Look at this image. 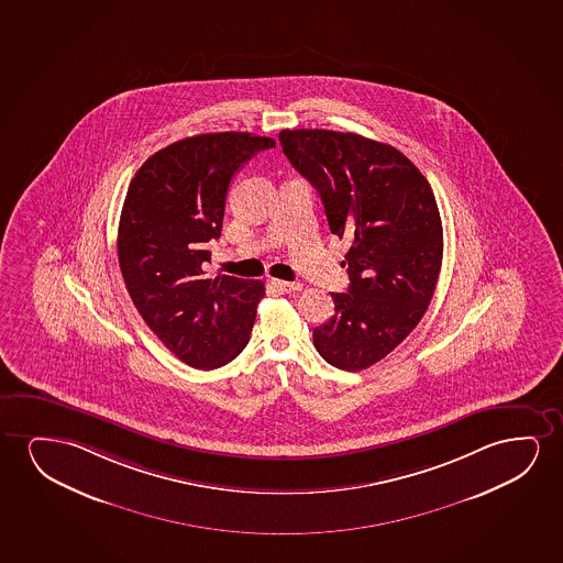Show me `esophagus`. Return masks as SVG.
Masks as SVG:
<instances>
[{"label": "esophagus", "instance_id": "34e87169", "mask_svg": "<svg viewBox=\"0 0 563 563\" xmlns=\"http://www.w3.org/2000/svg\"><path fill=\"white\" fill-rule=\"evenodd\" d=\"M271 285L278 288L280 292H298V290H301V286H303L300 283H286V280H277V278H273Z\"/></svg>", "mask_w": 563, "mask_h": 563}]
</instances>
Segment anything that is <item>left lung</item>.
I'll use <instances>...</instances> for the list:
<instances>
[{"label": "left lung", "mask_w": 563, "mask_h": 563, "mask_svg": "<svg viewBox=\"0 0 563 563\" xmlns=\"http://www.w3.org/2000/svg\"><path fill=\"white\" fill-rule=\"evenodd\" d=\"M288 162L323 201L332 234L347 236V292L313 331L324 362L362 371L390 354L429 308L442 265V221L431 185L396 147L354 132L278 134Z\"/></svg>", "instance_id": "8db88e82"}]
</instances>
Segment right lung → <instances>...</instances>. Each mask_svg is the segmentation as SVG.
<instances>
[{
  "label": "right lung",
  "instance_id": "obj_1",
  "mask_svg": "<svg viewBox=\"0 0 563 563\" xmlns=\"http://www.w3.org/2000/svg\"><path fill=\"white\" fill-rule=\"evenodd\" d=\"M275 140L216 132L178 140L136 170L124 198L117 254L124 285L155 336L196 369H217L246 347L262 280L206 277L209 240L223 229L234 173Z\"/></svg>",
  "mask_w": 563,
  "mask_h": 563
}]
</instances>
